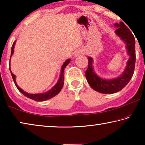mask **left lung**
<instances>
[{
    "label": "left lung",
    "instance_id": "obj_1",
    "mask_svg": "<svg viewBox=\"0 0 145 145\" xmlns=\"http://www.w3.org/2000/svg\"><path fill=\"white\" fill-rule=\"evenodd\" d=\"M115 26L118 27L115 31L116 34L126 43L127 52L130 56L123 73L120 77L114 79H103L95 74L93 71L91 57H88V67L86 71V77L90 86L97 91L104 94H112L121 90L131 80L135 69L136 50L134 36L124 23H116Z\"/></svg>",
    "mask_w": 145,
    "mask_h": 145
}]
</instances>
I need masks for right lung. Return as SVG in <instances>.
Returning a JSON list of instances; mask_svg holds the SVG:
<instances>
[{
    "instance_id": "obj_1",
    "label": "right lung",
    "mask_w": 145,
    "mask_h": 145,
    "mask_svg": "<svg viewBox=\"0 0 145 145\" xmlns=\"http://www.w3.org/2000/svg\"><path fill=\"white\" fill-rule=\"evenodd\" d=\"M14 44H15V41L13 43V45H12L11 57V56L13 55V54L14 52ZM11 57H10V59H11ZM70 59H68L66 61L65 63H64L63 65L62 66V68H61V72L59 79V80L57 81V84H56L50 90H49L48 91L44 93H41V94H29V93H27L24 91L21 88H20L18 87V86L16 84V82L15 80L16 76L11 72L10 67H9V70H10V72H11L12 77H13V79L14 84H15V86H16L17 89L19 90L20 92H21L24 95H25V97H28V98H29V99H31L32 100H35V101H38V102H42V101H45V100H47L48 99H50L51 98L55 97L56 95H57L58 93L61 91V89H62V88L63 86L64 79H65V78H64V70H65V68L68 65V64L70 63ZM9 65H10V64H9Z\"/></svg>"
}]
</instances>
